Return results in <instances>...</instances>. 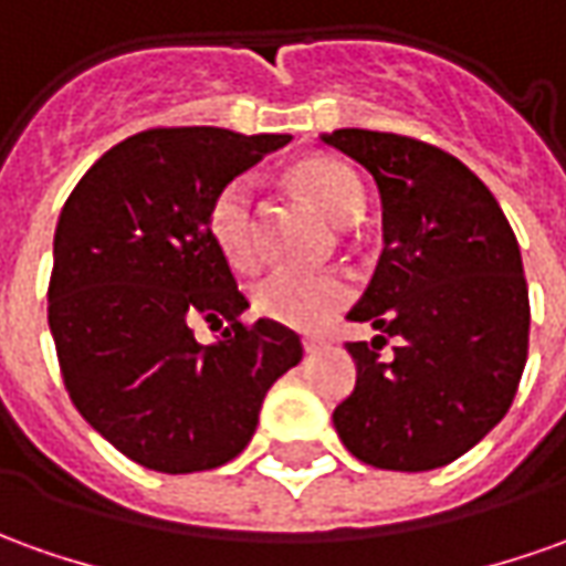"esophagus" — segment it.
<instances>
[{
  "mask_svg": "<svg viewBox=\"0 0 566 566\" xmlns=\"http://www.w3.org/2000/svg\"><path fill=\"white\" fill-rule=\"evenodd\" d=\"M325 347H328V340H325V337H303V349H306L310 356L322 353Z\"/></svg>",
  "mask_w": 566,
  "mask_h": 566,
  "instance_id": "esophagus-1",
  "label": "esophagus"
}]
</instances>
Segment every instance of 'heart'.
<instances>
[{
  "label": "heart",
  "instance_id": "obj_1",
  "mask_svg": "<svg viewBox=\"0 0 566 566\" xmlns=\"http://www.w3.org/2000/svg\"><path fill=\"white\" fill-rule=\"evenodd\" d=\"M294 186L334 222H349L363 210V186L356 172L334 157H303L291 170ZM207 234L219 256L234 269H253L260 260L256 241V191L251 176H234L207 207ZM349 282L337 272L272 269L253 284V310L279 325L315 332L349 303Z\"/></svg>",
  "mask_w": 566,
  "mask_h": 566
}]
</instances>
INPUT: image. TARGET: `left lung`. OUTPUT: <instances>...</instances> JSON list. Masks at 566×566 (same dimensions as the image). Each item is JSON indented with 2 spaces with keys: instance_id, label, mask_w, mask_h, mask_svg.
I'll list each match as a JSON object with an SVG mask.
<instances>
[{
  "instance_id": "1",
  "label": "left lung",
  "mask_w": 566,
  "mask_h": 566,
  "mask_svg": "<svg viewBox=\"0 0 566 566\" xmlns=\"http://www.w3.org/2000/svg\"><path fill=\"white\" fill-rule=\"evenodd\" d=\"M325 142L375 176L384 251L349 322L356 387L334 409L349 452L380 471H433L505 418L530 344L521 248L493 191L421 138L334 129ZM395 356L379 349L389 337Z\"/></svg>"
}]
</instances>
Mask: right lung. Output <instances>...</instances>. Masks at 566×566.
Wrapping results in <instances>:
<instances>
[{"label": "right lung", "mask_w": 566, "mask_h": 566, "mask_svg": "<svg viewBox=\"0 0 566 566\" xmlns=\"http://www.w3.org/2000/svg\"><path fill=\"white\" fill-rule=\"evenodd\" d=\"M291 136L157 126L123 138L76 182L55 229L49 328L76 412L126 459L195 474L251 443L266 390L303 344L248 306L207 234L219 188ZM195 317L229 321L219 345Z\"/></svg>", "instance_id": "1"}]
</instances>
